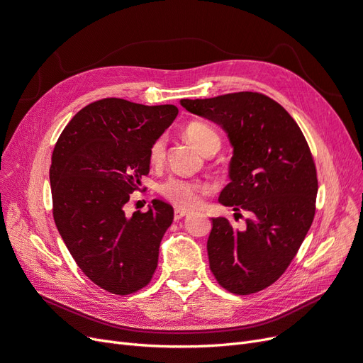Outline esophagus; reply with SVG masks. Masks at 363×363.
Masks as SVG:
<instances>
[{"instance_id": "1", "label": "esophagus", "mask_w": 363, "mask_h": 363, "mask_svg": "<svg viewBox=\"0 0 363 363\" xmlns=\"http://www.w3.org/2000/svg\"><path fill=\"white\" fill-rule=\"evenodd\" d=\"M187 214H189V211H187V210L176 208V210H174V219H176V220H180V219H183V217H186Z\"/></svg>"}]
</instances>
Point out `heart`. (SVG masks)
Instances as JSON below:
<instances>
[{
	"label": "heart",
	"mask_w": 363,
	"mask_h": 363,
	"mask_svg": "<svg viewBox=\"0 0 363 363\" xmlns=\"http://www.w3.org/2000/svg\"><path fill=\"white\" fill-rule=\"evenodd\" d=\"M184 134L195 146L204 153H213L220 149V135L217 129L206 122H191L184 128ZM167 153V138L164 135L157 137L150 146L149 159L153 165L162 164ZM202 191H208L207 184H201L194 180L169 177L161 184V194L172 204L179 207H195L199 202Z\"/></svg>",
	"instance_id": "heart-1"
}]
</instances>
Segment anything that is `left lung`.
<instances>
[{
	"mask_svg": "<svg viewBox=\"0 0 363 363\" xmlns=\"http://www.w3.org/2000/svg\"><path fill=\"white\" fill-rule=\"evenodd\" d=\"M191 113L219 123L234 147L219 202L245 210V229L213 217L210 269L235 295L264 291L291 265L313 223L317 171L301 128L277 101L259 92L182 99Z\"/></svg>",
	"mask_w": 363,
	"mask_h": 363,
	"instance_id": "left-lung-1",
	"label": "left lung"
}]
</instances>
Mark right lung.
Instances as JSON below:
<instances>
[{
    "label": "right lung",
    "mask_w": 363,
    "mask_h": 363,
    "mask_svg": "<svg viewBox=\"0 0 363 363\" xmlns=\"http://www.w3.org/2000/svg\"><path fill=\"white\" fill-rule=\"evenodd\" d=\"M172 104L104 98L83 107L56 141L50 186L53 219L83 274L114 295L146 287L174 210L153 199L146 211L125 204L150 169L152 143L176 119Z\"/></svg>",
    "instance_id": "obj_1"
}]
</instances>
